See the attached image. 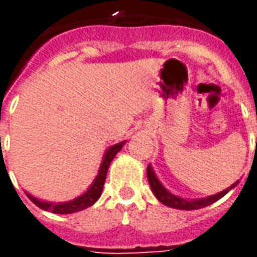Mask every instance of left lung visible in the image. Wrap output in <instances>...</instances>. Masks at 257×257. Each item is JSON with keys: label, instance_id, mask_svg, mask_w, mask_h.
Returning a JSON list of instances; mask_svg holds the SVG:
<instances>
[{"label": "left lung", "instance_id": "left-lung-1", "mask_svg": "<svg viewBox=\"0 0 257 257\" xmlns=\"http://www.w3.org/2000/svg\"><path fill=\"white\" fill-rule=\"evenodd\" d=\"M147 179H149V183H150L153 193H154V195L158 198L160 202H162L164 205H167V206H171V208H176V209H183V210L199 209V208H205V206H208V205L213 204V202H216L217 199H220L223 195H226V194L228 193V191H230L235 184H237V183H234L231 187L223 190L221 193L215 194V195H210V197H206V198L189 201V199H183V198H180V197H176V195H173V194L169 193L168 190L164 189V186L158 182L156 173L153 172V169H151L150 165L147 167Z\"/></svg>", "mask_w": 257, "mask_h": 257}]
</instances>
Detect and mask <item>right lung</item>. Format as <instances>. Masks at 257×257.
<instances>
[{
  "label": "right lung",
  "instance_id": "obj_1",
  "mask_svg": "<svg viewBox=\"0 0 257 257\" xmlns=\"http://www.w3.org/2000/svg\"><path fill=\"white\" fill-rule=\"evenodd\" d=\"M122 146L123 142L122 143H117V145L111 146L107 150L106 156H104L103 161H101L100 169H99V173L96 176L95 182L90 184L88 191L82 194V195H79L78 198L73 199V201H68V202H63V204H51V202H45V201H40V199L34 198L30 194H27V197L38 208H41L44 210H49V212H53V213H59V215H67V213H74V212H79V210H84L86 208H89V206L95 204L96 201L99 199V197L101 195V190H103V186H104V180H106L108 167L111 164L112 158L117 156L118 151L122 149Z\"/></svg>",
  "mask_w": 257,
  "mask_h": 257
}]
</instances>
